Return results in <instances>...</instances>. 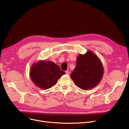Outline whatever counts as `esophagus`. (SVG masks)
Listing matches in <instances>:
<instances>
[{
	"mask_svg": "<svg viewBox=\"0 0 129 129\" xmlns=\"http://www.w3.org/2000/svg\"><path fill=\"white\" fill-rule=\"evenodd\" d=\"M65 73L66 74H67V75H70V72L69 71H66Z\"/></svg>",
	"mask_w": 129,
	"mask_h": 129,
	"instance_id": "1",
	"label": "esophagus"
}]
</instances>
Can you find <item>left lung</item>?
<instances>
[{"label":"left lung","mask_w":129,"mask_h":129,"mask_svg":"<svg viewBox=\"0 0 129 129\" xmlns=\"http://www.w3.org/2000/svg\"><path fill=\"white\" fill-rule=\"evenodd\" d=\"M104 75V68L99 57L91 51L85 54H79L76 66L71 77L80 89L89 90L96 86Z\"/></svg>","instance_id":"left-lung-1"}]
</instances>
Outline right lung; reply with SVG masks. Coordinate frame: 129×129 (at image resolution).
Listing matches in <instances>:
<instances>
[{
	"instance_id": "add662e5",
	"label": "right lung",
	"mask_w": 129,
	"mask_h": 129,
	"mask_svg": "<svg viewBox=\"0 0 129 129\" xmlns=\"http://www.w3.org/2000/svg\"><path fill=\"white\" fill-rule=\"evenodd\" d=\"M65 74L54 62L39 60L33 64L30 76L36 86L41 89H47L55 85L58 79Z\"/></svg>"
}]
</instances>
